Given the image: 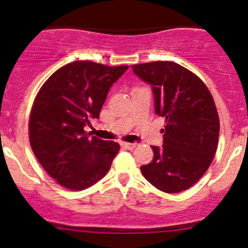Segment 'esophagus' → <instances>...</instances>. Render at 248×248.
I'll return each mask as SVG.
<instances>
[{"mask_svg": "<svg viewBox=\"0 0 248 248\" xmlns=\"http://www.w3.org/2000/svg\"><path fill=\"white\" fill-rule=\"evenodd\" d=\"M121 145L124 147V149H127V150H133L134 147H136L137 144H133V142H122Z\"/></svg>", "mask_w": 248, "mask_h": 248, "instance_id": "esophagus-1", "label": "esophagus"}]
</instances>
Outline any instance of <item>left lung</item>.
<instances>
[{
	"mask_svg": "<svg viewBox=\"0 0 248 248\" xmlns=\"http://www.w3.org/2000/svg\"><path fill=\"white\" fill-rule=\"evenodd\" d=\"M134 74L151 85L155 111L166 119L163 146L141 166L145 179L167 193L193 186L211 164L218 145L219 120L206 85L170 61L133 64Z\"/></svg>",
	"mask_w": 248,
	"mask_h": 248,
	"instance_id": "obj_1",
	"label": "left lung"
}]
</instances>
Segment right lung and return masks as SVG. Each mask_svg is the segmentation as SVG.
<instances>
[{"mask_svg":"<svg viewBox=\"0 0 248 248\" xmlns=\"http://www.w3.org/2000/svg\"><path fill=\"white\" fill-rule=\"evenodd\" d=\"M127 69L72 62L57 69L37 93L30 115V144L61 186L82 191L109 171L120 145L90 137L84 127L90 119H98L110 87Z\"/></svg>","mask_w":248,"mask_h":248,"instance_id":"right-lung-1","label":"right lung"}]
</instances>
